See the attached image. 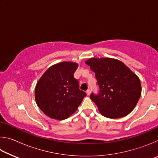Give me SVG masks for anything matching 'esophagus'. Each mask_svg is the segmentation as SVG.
I'll use <instances>...</instances> for the list:
<instances>
[{
	"instance_id": "esophagus-1",
	"label": "esophagus",
	"mask_w": 158,
	"mask_h": 158,
	"mask_svg": "<svg viewBox=\"0 0 158 158\" xmlns=\"http://www.w3.org/2000/svg\"><path fill=\"white\" fill-rule=\"evenodd\" d=\"M86 94H87V95H90V89L86 90Z\"/></svg>"
}]
</instances>
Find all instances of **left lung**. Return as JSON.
I'll use <instances>...</instances> for the list:
<instances>
[{
	"mask_svg": "<svg viewBox=\"0 0 158 158\" xmlns=\"http://www.w3.org/2000/svg\"><path fill=\"white\" fill-rule=\"evenodd\" d=\"M95 73L99 93L90 98L102 116L118 118L127 116L137 105L141 94L139 77L125 64L109 58H91L85 61Z\"/></svg>",
	"mask_w": 158,
	"mask_h": 158,
	"instance_id": "left-lung-1",
	"label": "left lung"
}]
</instances>
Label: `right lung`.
Wrapping results in <instances>:
<instances>
[{
  "label": "right lung",
  "instance_id": "1",
  "mask_svg": "<svg viewBox=\"0 0 158 158\" xmlns=\"http://www.w3.org/2000/svg\"><path fill=\"white\" fill-rule=\"evenodd\" d=\"M78 64L62 62L47 69L37 81L35 98L37 106L52 118L64 120L77 111L86 93L74 77Z\"/></svg>",
  "mask_w": 158,
  "mask_h": 158
}]
</instances>
